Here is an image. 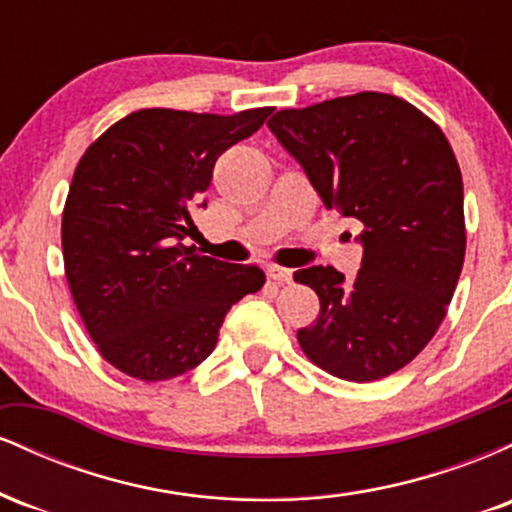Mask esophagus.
I'll use <instances>...</instances> for the list:
<instances>
[{"mask_svg": "<svg viewBox=\"0 0 512 512\" xmlns=\"http://www.w3.org/2000/svg\"><path fill=\"white\" fill-rule=\"evenodd\" d=\"M267 272L274 281H279V284H291L293 281V269H289V267H276V264H272Z\"/></svg>", "mask_w": 512, "mask_h": 512, "instance_id": "1", "label": "esophagus"}]
</instances>
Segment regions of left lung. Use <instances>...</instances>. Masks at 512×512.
Masks as SVG:
<instances>
[{
    "label": "left lung",
    "instance_id": "8db88e82",
    "mask_svg": "<svg viewBox=\"0 0 512 512\" xmlns=\"http://www.w3.org/2000/svg\"><path fill=\"white\" fill-rule=\"evenodd\" d=\"M327 209L363 223L361 269L293 279L320 298L298 330L305 356L351 383L395 373L431 342L464 262L462 175L433 120L390 93L363 91L267 122Z\"/></svg>",
    "mask_w": 512,
    "mask_h": 512
}]
</instances>
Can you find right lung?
Wrapping results in <instances>:
<instances>
[{
  "instance_id": "1",
  "label": "right lung",
  "mask_w": 512,
  "mask_h": 512,
  "mask_svg": "<svg viewBox=\"0 0 512 512\" xmlns=\"http://www.w3.org/2000/svg\"><path fill=\"white\" fill-rule=\"evenodd\" d=\"M269 113L137 110L81 156L62 214L64 272L88 334L122 373L156 383L199 366L231 305L264 286L260 267L199 255L185 238L216 158Z\"/></svg>"
}]
</instances>
